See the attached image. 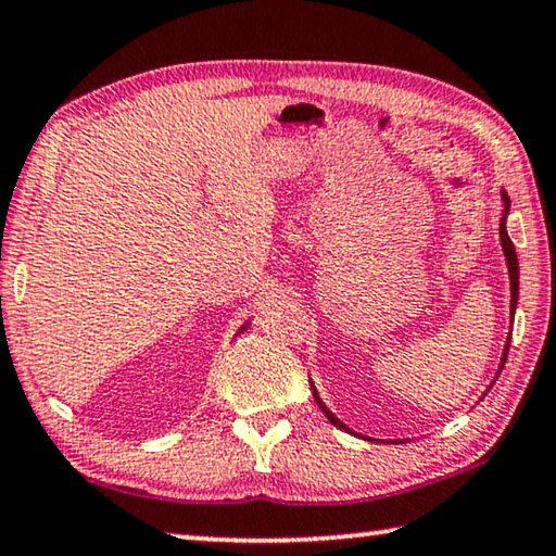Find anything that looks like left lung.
<instances>
[{"mask_svg":"<svg viewBox=\"0 0 556 556\" xmlns=\"http://www.w3.org/2000/svg\"><path fill=\"white\" fill-rule=\"evenodd\" d=\"M502 193V220H500V243H502V253H505V261H507V270H509V313H511V318H515V307H517V301H519V263H517V253H515V245H511V241H509V236H507V216H509V195H507V191L502 189L500 191ZM507 350H509V338H507V345H505V355H502V365H500V370L502 367H505V361H507ZM311 388H313V397H315V403H318V407L323 409V415L328 417V420L336 425V427H340V430H348V425H343L338 420L336 415L330 413V409L326 407V403H323L320 400V395H318V390H315V386L311 382Z\"/></svg>","mask_w":556,"mask_h":556,"instance_id":"1","label":"left lung"}]
</instances>
